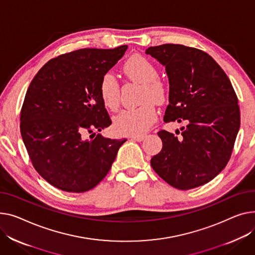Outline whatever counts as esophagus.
<instances>
[{"mask_svg":"<svg viewBox=\"0 0 255 255\" xmlns=\"http://www.w3.org/2000/svg\"><path fill=\"white\" fill-rule=\"evenodd\" d=\"M144 137H145L144 135H133V136H131V139L135 141H142Z\"/></svg>","mask_w":255,"mask_h":255,"instance_id":"esophagus-1","label":"esophagus"}]
</instances>
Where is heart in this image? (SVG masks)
Instances as JSON below:
<instances>
[{
  "mask_svg": "<svg viewBox=\"0 0 255 255\" xmlns=\"http://www.w3.org/2000/svg\"><path fill=\"white\" fill-rule=\"evenodd\" d=\"M123 70L130 79L143 85L142 101L146 103L137 108L122 110L114 119V128L120 134L139 135L147 131L157 119L154 105L147 100L162 103L167 96V86L159 79L157 66L144 56L134 55L130 57L124 63ZM98 91L104 106L111 111H116L119 106L120 86L112 73H106L101 77Z\"/></svg>",
  "mask_w": 255,
  "mask_h": 255,
  "instance_id": "heart-1",
  "label": "heart"
}]
</instances>
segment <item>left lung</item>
<instances>
[{
  "label": "left lung",
  "instance_id": "1",
  "mask_svg": "<svg viewBox=\"0 0 255 255\" xmlns=\"http://www.w3.org/2000/svg\"><path fill=\"white\" fill-rule=\"evenodd\" d=\"M146 54L166 69L169 105L164 121L186 124L175 134L161 130L163 147L150 160L156 173L178 190L212 180L227 166L240 128V109L232 83L206 52L164 44Z\"/></svg>",
  "mask_w": 255,
  "mask_h": 255
}]
</instances>
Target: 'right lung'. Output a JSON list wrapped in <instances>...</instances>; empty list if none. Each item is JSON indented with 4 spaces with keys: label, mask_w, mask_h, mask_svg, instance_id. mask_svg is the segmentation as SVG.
<instances>
[{
    "label": "right lung",
    "mask_w": 255,
    "mask_h": 255,
    "mask_svg": "<svg viewBox=\"0 0 255 255\" xmlns=\"http://www.w3.org/2000/svg\"><path fill=\"white\" fill-rule=\"evenodd\" d=\"M127 48H85L59 55L29 84L20 113L22 140L38 173L61 191L93 189L126 141L92 132L112 124L98 85Z\"/></svg>",
    "instance_id": "obj_1"
}]
</instances>
